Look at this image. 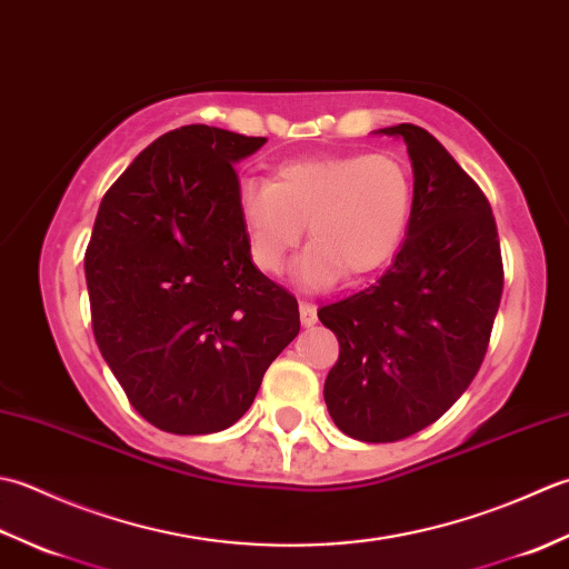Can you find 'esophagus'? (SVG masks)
Here are the masks:
<instances>
[{
    "mask_svg": "<svg viewBox=\"0 0 569 569\" xmlns=\"http://www.w3.org/2000/svg\"><path fill=\"white\" fill-rule=\"evenodd\" d=\"M299 319L305 327H315L317 323V307L309 301H299Z\"/></svg>",
    "mask_w": 569,
    "mask_h": 569,
    "instance_id": "1",
    "label": "esophagus"
}]
</instances>
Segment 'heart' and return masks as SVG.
Here are the masks:
<instances>
[{
  "mask_svg": "<svg viewBox=\"0 0 569 569\" xmlns=\"http://www.w3.org/2000/svg\"><path fill=\"white\" fill-rule=\"evenodd\" d=\"M236 208L250 258L264 272L282 268L307 223L311 246L295 264V280L321 289L392 260L410 223L412 177L390 152L299 159L272 181L240 179Z\"/></svg>",
  "mask_w": 569,
  "mask_h": 569,
  "instance_id": "1",
  "label": "heart"
}]
</instances>
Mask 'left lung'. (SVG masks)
I'll list each match as a JSON object with an SVG mask.
<instances>
[{"mask_svg": "<svg viewBox=\"0 0 569 569\" xmlns=\"http://www.w3.org/2000/svg\"><path fill=\"white\" fill-rule=\"evenodd\" d=\"M378 132L408 144V236L378 282L319 309L339 339L323 400L343 435L398 442L439 420L479 373L503 262L491 206L455 157L417 124Z\"/></svg>", "mask_w": 569, "mask_h": 569, "instance_id": "left-lung-1", "label": "left lung"}]
</instances>
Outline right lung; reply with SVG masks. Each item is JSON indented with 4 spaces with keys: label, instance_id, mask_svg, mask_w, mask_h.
<instances>
[{
    "label": "right lung",
    "instance_id": "right-lung-1",
    "mask_svg": "<svg viewBox=\"0 0 569 569\" xmlns=\"http://www.w3.org/2000/svg\"><path fill=\"white\" fill-rule=\"evenodd\" d=\"M264 137L187 124L102 196L86 250L92 333L132 408L171 435L236 425L299 333L297 299L252 264L236 189Z\"/></svg>",
    "mask_w": 569,
    "mask_h": 569
}]
</instances>
